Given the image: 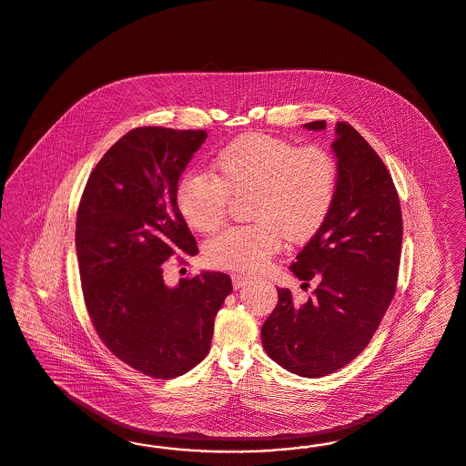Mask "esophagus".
<instances>
[{"label": "esophagus", "mask_w": 466, "mask_h": 466, "mask_svg": "<svg viewBox=\"0 0 466 466\" xmlns=\"http://www.w3.org/2000/svg\"><path fill=\"white\" fill-rule=\"evenodd\" d=\"M249 282H253V279L251 277H248V275H244V273H234L232 275V286H234V289H242L244 286H248Z\"/></svg>", "instance_id": "obj_1"}]
</instances>
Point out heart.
<instances>
[{
    "mask_svg": "<svg viewBox=\"0 0 466 466\" xmlns=\"http://www.w3.org/2000/svg\"><path fill=\"white\" fill-rule=\"evenodd\" d=\"M215 176L191 170L177 186L186 222L211 232L224 224L230 196L248 199L255 222L228 227L205 244L211 267L258 272L290 242L308 241L325 224L338 191V163L321 146H301L268 134H246L213 160Z\"/></svg>",
    "mask_w": 466,
    "mask_h": 466,
    "instance_id": "1",
    "label": "heart"
}]
</instances>
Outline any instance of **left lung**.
Masks as SVG:
<instances>
[{"instance_id": "8db88e82", "label": "left lung", "mask_w": 466, "mask_h": 466, "mask_svg": "<svg viewBox=\"0 0 466 466\" xmlns=\"http://www.w3.org/2000/svg\"><path fill=\"white\" fill-rule=\"evenodd\" d=\"M325 128V120L305 124ZM338 191L320 230L290 265L303 286L319 280L305 305L289 289L261 327L267 354L301 377H325L361 353L390 305L401 261L400 196L384 161L348 122H338Z\"/></svg>"}]
</instances>
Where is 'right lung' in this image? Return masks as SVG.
Wrapping results in <instances>:
<instances>
[{
	"instance_id": "1",
	"label": "right lung",
	"mask_w": 466,
	"mask_h": 466,
	"mask_svg": "<svg viewBox=\"0 0 466 466\" xmlns=\"http://www.w3.org/2000/svg\"><path fill=\"white\" fill-rule=\"evenodd\" d=\"M205 130L136 127L97 161L77 209L76 248L87 315L120 361L153 379H174L209 351L215 317L232 292L227 273L163 282V267L198 244L177 186Z\"/></svg>"
}]
</instances>
